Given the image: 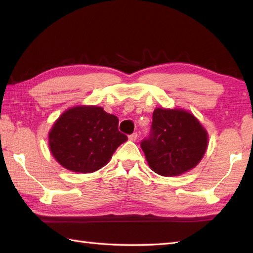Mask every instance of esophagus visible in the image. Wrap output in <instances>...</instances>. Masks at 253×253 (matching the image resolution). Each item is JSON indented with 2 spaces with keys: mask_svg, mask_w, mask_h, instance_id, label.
Here are the masks:
<instances>
[{
  "mask_svg": "<svg viewBox=\"0 0 253 253\" xmlns=\"http://www.w3.org/2000/svg\"><path fill=\"white\" fill-rule=\"evenodd\" d=\"M137 138H138L137 132H133L132 135H130V136H129V140H131V141H136V140H137Z\"/></svg>",
  "mask_w": 253,
  "mask_h": 253,
  "instance_id": "1",
  "label": "esophagus"
}]
</instances>
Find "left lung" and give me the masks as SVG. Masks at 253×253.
<instances>
[{
	"mask_svg": "<svg viewBox=\"0 0 253 253\" xmlns=\"http://www.w3.org/2000/svg\"><path fill=\"white\" fill-rule=\"evenodd\" d=\"M151 135L141 142L154 173L179 176L195 169L208 149L209 135L198 118L182 109L158 107L153 112Z\"/></svg>",
	"mask_w": 253,
	"mask_h": 253,
	"instance_id": "obj_1",
	"label": "left lung"
}]
</instances>
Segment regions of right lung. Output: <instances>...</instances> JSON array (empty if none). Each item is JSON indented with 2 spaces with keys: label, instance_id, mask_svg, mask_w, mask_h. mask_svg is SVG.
Segmentation results:
<instances>
[{
  "label": "right lung",
  "instance_id": "add662e5",
  "mask_svg": "<svg viewBox=\"0 0 253 253\" xmlns=\"http://www.w3.org/2000/svg\"><path fill=\"white\" fill-rule=\"evenodd\" d=\"M127 136L118 131V118L95 105L66 110L49 131L50 151L64 169L89 174L103 168Z\"/></svg>",
  "mask_w": 253,
  "mask_h": 253
}]
</instances>
